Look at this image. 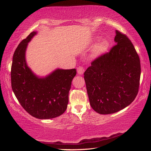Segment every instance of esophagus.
I'll list each match as a JSON object with an SVG mask.
<instances>
[{
  "mask_svg": "<svg viewBox=\"0 0 151 151\" xmlns=\"http://www.w3.org/2000/svg\"><path fill=\"white\" fill-rule=\"evenodd\" d=\"M84 72V68L83 67H79L77 68V73L78 75H83Z\"/></svg>",
  "mask_w": 151,
  "mask_h": 151,
  "instance_id": "34e87169",
  "label": "esophagus"
}]
</instances>
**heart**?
I'll use <instances>...</instances> for the list:
<instances>
[{"label":"heart","mask_w":151,"mask_h":151,"mask_svg":"<svg viewBox=\"0 0 151 151\" xmlns=\"http://www.w3.org/2000/svg\"><path fill=\"white\" fill-rule=\"evenodd\" d=\"M109 43L107 40L102 39L97 43L92 49L91 56L93 58H98L108 51Z\"/></svg>","instance_id":"obj_1"}]
</instances>
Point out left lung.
<instances>
[{"instance_id":"left-lung-1","label":"left lung","mask_w":151,"mask_h":151,"mask_svg":"<svg viewBox=\"0 0 151 151\" xmlns=\"http://www.w3.org/2000/svg\"><path fill=\"white\" fill-rule=\"evenodd\" d=\"M117 45L92 62L84 72L90 106L100 114H111L135 100L141 76L140 59L133 43L116 30Z\"/></svg>"}]
</instances>
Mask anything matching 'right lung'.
Returning <instances> with one entry per match:
<instances>
[{
  "instance_id": "1",
  "label": "right lung",
  "mask_w": 151,
  "mask_h": 151,
  "mask_svg": "<svg viewBox=\"0 0 151 151\" xmlns=\"http://www.w3.org/2000/svg\"><path fill=\"white\" fill-rule=\"evenodd\" d=\"M37 34L32 32L19 43L13 55L11 67V85L23 108L33 117L52 119L66 110L71 83L76 70L57 68L45 77L33 72L26 60L28 43Z\"/></svg>"
}]
</instances>
